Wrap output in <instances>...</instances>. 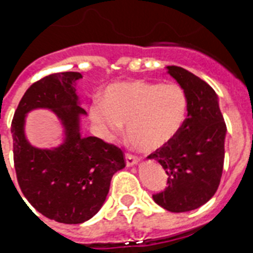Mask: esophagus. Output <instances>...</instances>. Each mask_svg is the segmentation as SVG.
<instances>
[{"label":"esophagus","instance_id":"esophagus-1","mask_svg":"<svg viewBox=\"0 0 253 253\" xmlns=\"http://www.w3.org/2000/svg\"><path fill=\"white\" fill-rule=\"evenodd\" d=\"M139 162L137 157H134L131 154H126V157H125V163H126V166L128 167H133L134 165H137Z\"/></svg>","mask_w":253,"mask_h":253}]
</instances>
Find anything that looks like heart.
I'll list each match as a JSON object with an SVG mask.
<instances>
[{"mask_svg":"<svg viewBox=\"0 0 253 253\" xmlns=\"http://www.w3.org/2000/svg\"><path fill=\"white\" fill-rule=\"evenodd\" d=\"M187 109V97L178 84L131 80L107 87L104 102L90 106V116L105 139L119 137L126 125L133 146L156 152L176 139Z\"/></svg>","mask_w":253,"mask_h":253,"instance_id":"obj_1","label":"heart"}]
</instances>
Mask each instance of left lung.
Returning a JSON list of instances; mask_svg holds the SVG:
<instances>
[{
    "label": "left lung",
    "mask_w": 253,
    "mask_h": 253,
    "mask_svg": "<svg viewBox=\"0 0 253 253\" xmlns=\"http://www.w3.org/2000/svg\"><path fill=\"white\" fill-rule=\"evenodd\" d=\"M167 73L184 90L189 102L184 128L165 148L149 154L169 176L165 191L153 200L172 213L195 210L213 198L222 177L227 126L218 95L187 69L167 66Z\"/></svg>",
    "instance_id": "obj_1"
}]
</instances>
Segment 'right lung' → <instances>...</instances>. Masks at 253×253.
<instances>
[{
  "label": "right lung",
  "mask_w": 253,
  "mask_h": 253,
  "mask_svg": "<svg viewBox=\"0 0 253 253\" xmlns=\"http://www.w3.org/2000/svg\"><path fill=\"white\" fill-rule=\"evenodd\" d=\"M81 78L78 72H62L33 84L11 124L13 162L22 194L39 213L64 224L92 218L106 200L114 173L125 167L122 149L100 138L82 137L81 118L86 111L76 93V82ZM37 108L53 111L62 124L59 146L38 149L26 138V116Z\"/></svg>",
  "instance_id": "right-lung-1"
}]
</instances>
